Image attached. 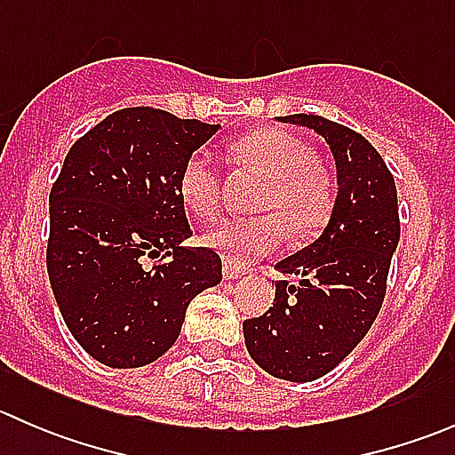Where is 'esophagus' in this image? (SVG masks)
I'll use <instances>...</instances> for the list:
<instances>
[{
  "instance_id": "1",
  "label": "esophagus",
  "mask_w": 455,
  "mask_h": 455,
  "mask_svg": "<svg viewBox=\"0 0 455 455\" xmlns=\"http://www.w3.org/2000/svg\"><path fill=\"white\" fill-rule=\"evenodd\" d=\"M222 275H224V279H237V277H242V275H244V270L237 268V266H233V264H228V261H224Z\"/></svg>"
}]
</instances>
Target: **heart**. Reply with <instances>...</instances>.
<instances>
[{
    "instance_id": "heart-1",
    "label": "heart",
    "mask_w": 455,
    "mask_h": 455,
    "mask_svg": "<svg viewBox=\"0 0 455 455\" xmlns=\"http://www.w3.org/2000/svg\"><path fill=\"white\" fill-rule=\"evenodd\" d=\"M237 163L268 178L257 209L259 218H228L202 235L206 249L233 266H246L273 253L286 233L313 237L328 224L334 204L330 173L316 163L308 142L283 130H257L233 145ZM178 196L189 213L211 220L220 211L222 180L206 154H191L178 178Z\"/></svg>"
}]
</instances>
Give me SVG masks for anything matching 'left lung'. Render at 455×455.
<instances>
[{
  "instance_id": "left-lung-1",
  "label": "left lung",
  "mask_w": 455,
  "mask_h": 455,
  "mask_svg": "<svg viewBox=\"0 0 455 455\" xmlns=\"http://www.w3.org/2000/svg\"><path fill=\"white\" fill-rule=\"evenodd\" d=\"M277 121L315 130L337 164V198L319 237L275 268V301L244 321L251 359L275 379L308 383L337 368L368 334L387 288L401 237L394 176L379 151L355 130L315 114Z\"/></svg>"
}]
</instances>
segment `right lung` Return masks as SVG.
Masks as SVG:
<instances>
[{"instance_id": "add662e5", "label": "right lung", "mask_w": 455, "mask_h": 455, "mask_svg": "<svg viewBox=\"0 0 455 455\" xmlns=\"http://www.w3.org/2000/svg\"><path fill=\"white\" fill-rule=\"evenodd\" d=\"M220 125L154 108L109 114L72 145L50 191V286L72 337L108 368H140L176 343L191 299L222 279L191 235L178 178ZM160 259L144 266V257Z\"/></svg>"}]
</instances>
